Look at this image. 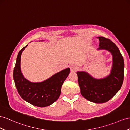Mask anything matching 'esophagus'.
<instances>
[{"label":"esophagus","instance_id":"34e87169","mask_svg":"<svg viewBox=\"0 0 130 130\" xmlns=\"http://www.w3.org/2000/svg\"><path fill=\"white\" fill-rule=\"evenodd\" d=\"M70 68L71 71H73V72H75L78 70V67L75 65H71L70 66Z\"/></svg>","mask_w":130,"mask_h":130}]
</instances>
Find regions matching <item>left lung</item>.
<instances>
[{
  "instance_id": "8db88e82",
  "label": "left lung",
  "mask_w": 130,
  "mask_h": 130,
  "mask_svg": "<svg viewBox=\"0 0 130 130\" xmlns=\"http://www.w3.org/2000/svg\"><path fill=\"white\" fill-rule=\"evenodd\" d=\"M98 49H106L113 56L111 74L101 79H94L84 71H78V81L82 95L88 101L95 103L108 102L121 88L124 78V61L118 46L110 39L98 37Z\"/></svg>"
}]
</instances>
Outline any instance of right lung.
Segmentation results:
<instances>
[{
    "label": "right lung",
    "instance_id": "right-lung-1",
    "mask_svg": "<svg viewBox=\"0 0 130 130\" xmlns=\"http://www.w3.org/2000/svg\"><path fill=\"white\" fill-rule=\"evenodd\" d=\"M27 45L19 51L13 72V77L19 95L30 104L45 107L53 104L61 94V87L69 74L70 70L67 68L53 75L42 82H31L24 78L21 72L20 61L22 51Z\"/></svg>",
    "mask_w": 130,
    "mask_h": 130
}]
</instances>
